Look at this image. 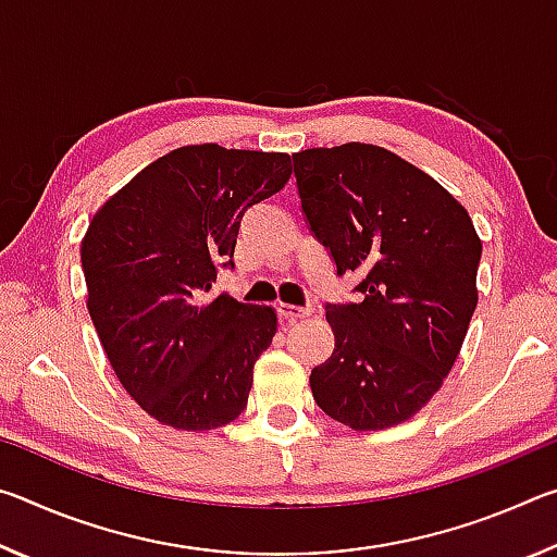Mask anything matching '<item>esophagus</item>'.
Instances as JSON below:
<instances>
[{"label": "esophagus", "instance_id": "34e87169", "mask_svg": "<svg viewBox=\"0 0 557 557\" xmlns=\"http://www.w3.org/2000/svg\"><path fill=\"white\" fill-rule=\"evenodd\" d=\"M312 309L309 307H297V305H285V301H280L277 305V314L285 319V322H297V319L307 317Z\"/></svg>", "mask_w": 557, "mask_h": 557}]
</instances>
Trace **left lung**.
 <instances>
[{
	"label": "left lung",
	"mask_w": 557,
	"mask_h": 557,
	"mask_svg": "<svg viewBox=\"0 0 557 557\" xmlns=\"http://www.w3.org/2000/svg\"><path fill=\"white\" fill-rule=\"evenodd\" d=\"M309 231L356 272L361 301L326 305L334 351L309 375L329 418L385 430L425 408L476 309L482 240L445 186L375 145L292 154Z\"/></svg>",
	"instance_id": "1"
}]
</instances>
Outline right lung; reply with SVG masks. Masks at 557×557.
Listing matches in <instances>:
<instances>
[{
  "instance_id": "1",
  "label": "right lung",
  "mask_w": 557,
  "mask_h": 557,
  "mask_svg": "<svg viewBox=\"0 0 557 557\" xmlns=\"http://www.w3.org/2000/svg\"><path fill=\"white\" fill-rule=\"evenodd\" d=\"M289 162L178 147L92 215L81 243L88 312L122 388L162 425L215 430L248 405L277 314L209 292L219 268H233L243 213L289 182Z\"/></svg>"
}]
</instances>
